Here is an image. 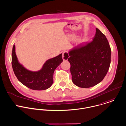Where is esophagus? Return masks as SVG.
Instances as JSON below:
<instances>
[{"instance_id":"obj_1","label":"esophagus","mask_w":126,"mask_h":126,"mask_svg":"<svg viewBox=\"0 0 126 126\" xmlns=\"http://www.w3.org/2000/svg\"><path fill=\"white\" fill-rule=\"evenodd\" d=\"M69 57L68 52L66 50L63 51L62 54V58L63 60H67Z\"/></svg>"}]
</instances>
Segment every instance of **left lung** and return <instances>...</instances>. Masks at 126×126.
I'll return each mask as SVG.
<instances>
[{
  "label": "left lung",
  "mask_w": 126,
  "mask_h": 126,
  "mask_svg": "<svg viewBox=\"0 0 126 126\" xmlns=\"http://www.w3.org/2000/svg\"><path fill=\"white\" fill-rule=\"evenodd\" d=\"M91 42L77 45L69 50L72 81L76 86L90 88L101 82L110 64L111 49L106 36L96 28Z\"/></svg>",
  "instance_id": "left-lung-1"
}]
</instances>
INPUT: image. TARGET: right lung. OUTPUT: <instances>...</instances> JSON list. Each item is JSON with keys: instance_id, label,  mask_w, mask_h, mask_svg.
Wrapping results in <instances>:
<instances>
[{"instance_id": "obj_1", "label": "right lung", "mask_w": 126, "mask_h": 126, "mask_svg": "<svg viewBox=\"0 0 126 126\" xmlns=\"http://www.w3.org/2000/svg\"><path fill=\"white\" fill-rule=\"evenodd\" d=\"M63 61L62 53L47 60L38 71H31L20 64L16 53L14 45L12 53V65L18 80L27 87L33 90H45L52 85L53 73Z\"/></svg>"}]
</instances>
